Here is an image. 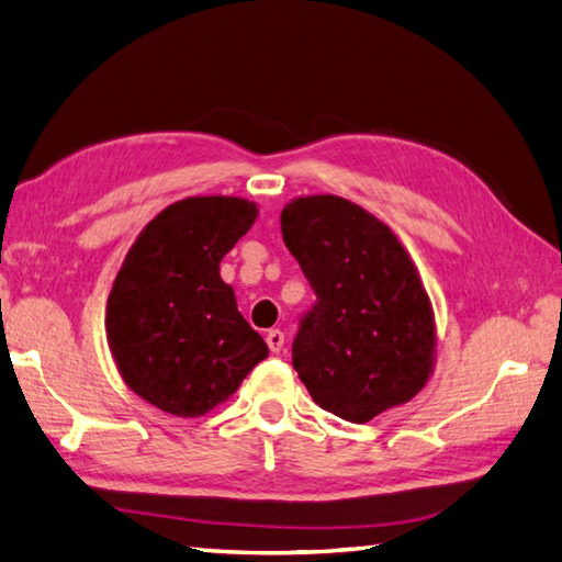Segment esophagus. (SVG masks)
Masks as SVG:
<instances>
[{
	"instance_id": "esophagus-1",
	"label": "esophagus",
	"mask_w": 562,
	"mask_h": 562,
	"mask_svg": "<svg viewBox=\"0 0 562 562\" xmlns=\"http://www.w3.org/2000/svg\"><path fill=\"white\" fill-rule=\"evenodd\" d=\"M266 341H268V349L272 353H280L282 347H284V333H282V329H268Z\"/></svg>"
}]
</instances>
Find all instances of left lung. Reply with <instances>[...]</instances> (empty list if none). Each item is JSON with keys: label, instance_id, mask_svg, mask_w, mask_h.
Returning <instances> with one entry per match:
<instances>
[{"label": "left lung", "instance_id": "left-lung-1", "mask_svg": "<svg viewBox=\"0 0 562 562\" xmlns=\"http://www.w3.org/2000/svg\"><path fill=\"white\" fill-rule=\"evenodd\" d=\"M282 239L315 304L299 321L292 366L321 408L368 423L418 394L435 363V318L401 241L351 201L301 196Z\"/></svg>", "mask_w": 562, "mask_h": 562}]
</instances>
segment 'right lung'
<instances>
[{
	"instance_id": "add662e5",
	"label": "right lung",
	"mask_w": 562,
	"mask_h": 562,
	"mask_svg": "<svg viewBox=\"0 0 562 562\" xmlns=\"http://www.w3.org/2000/svg\"><path fill=\"white\" fill-rule=\"evenodd\" d=\"M256 213L237 196L182 199L127 251L106 301V337L125 384L151 406L204 415L268 356L221 280L223 256Z\"/></svg>"
}]
</instances>
